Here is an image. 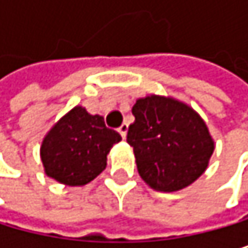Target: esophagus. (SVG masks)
Segmentation results:
<instances>
[{
	"mask_svg": "<svg viewBox=\"0 0 248 248\" xmlns=\"http://www.w3.org/2000/svg\"><path fill=\"white\" fill-rule=\"evenodd\" d=\"M126 132H128V125H126V123H123V125L119 128V134L122 135V138H123V140L126 138Z\"/></svg>",
	"mask_w": 248,
	"mask_h": 248,
	"instance_id": "34e87169",
	"label": "esophagus"
}]
</instances>
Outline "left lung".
<instances>
[{
  "label": "left lung",
  "instance_id": "left-lung-1",
  "mask_svg": "<svg viewBox=\"0 0 248 248\" xmlns=\"http://www.w3.org/2000/svg\"><path fill=\"white\" fill-rule=\"evenodd\" d=\"M135 122L126 141L134 149L141 178L157 192L185 189L208 167L214 141L205 122L174 98L150 95L137 99Z\"/></svg>",
  "mask_w": 248,
  "mask_h": 248
}]
</instances>
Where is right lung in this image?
I'll use <instances>...</instances> for the list:
<instances>
[{
	"label": "right lung",
	"mask_w": 248,
	"mask_h": 248,
	"mask_svg": "<svg viewBox=\"0 0 248 248\" xmlns=\"http://www.w3.org/2000/svg\"><path fill=\"white\" fill-rule=\"evenodd\" d=\"M122 140L119 132L80 106L66 113L41 142L44 172L66 186H83L107 167V155Z\"/></svg>",
	"instance_id": "obj_1"
}]
</instances>
